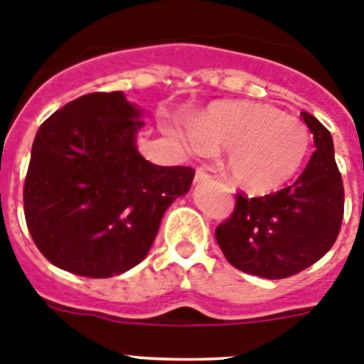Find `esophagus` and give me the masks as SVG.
Segmentation results:
<instances>
[{"label": "esophagus", "mask_w": 364, "mask_h": 364, "mask_svg": "<svg viewBox=\"0 0 364 364\" xmlns=\"http://www.w3.org/2000/svg\"><path fill=\"white\" fill-rule=\"evenodd\" d=\"M210 178H211V176L208 175L204 169H197V173H195V184H202V182H208Z\"/></svg>", "instance_id": "esophagus-1"}]
</instances>
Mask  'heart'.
Listing matches in <instances>:
<instances>
[{
    "label": "heart",
    "mask_w": 364,
    "mask_h": 364,
    "mask_svg": "<svg viewBox=\"0 0 364 364\" xmlns=\"http://www.w3.org/2000/svg\"><path fill=\"white\" fill-rule=\"evenodd\" d=\"M184 140L200 154L228 149V178L252 195H268L290 184L310 153L306 125L255 102L211 104L193 118Z\"/></svg>",
    "instance_id": "heart-1"
}]
</instances>
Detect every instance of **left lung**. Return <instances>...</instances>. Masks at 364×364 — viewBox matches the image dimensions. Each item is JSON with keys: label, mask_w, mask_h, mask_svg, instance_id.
I'll list each match as a JSON object with an SVG mask.
<instances>
[{"label": "left lung", "mask_w": 364, "mask_h": 364, "mask_svg": "<svg viewBox=\"0 0 364 364\" xmlns=\"http://www.w3.org/2000/svg\"><path fill=\"white\" fill-rule=\"evenodd\" d=\"M315 151L290 188L259 198L237 195V205L215 231L231 266L264 279L302 272L333 246L345 211V189L330 131L302 112Z\"/></svg>", "instance_id": "8db88e82"}]
</instances>
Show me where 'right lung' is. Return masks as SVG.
I'll use <instances>...</instances> for the list:
<instances>
[{"instance_id": "add662e5", "label": "right lung", "mask_w": 364, "mask_h": 364, "mask_svg": "<svg viewBox=\"0 0 364 364\" xmlns=\"http://www.w3.org/2000/svg\"><path fill=\"white\" fill-rule=\"evenodd\" d=\"M144 111L122 91L80 96L38 129L23 188L32 240L58 268L107 279L142 262L191 167L138 153Z\"/></svg>"}]
</instances>
